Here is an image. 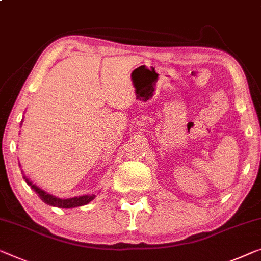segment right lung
I'll list each match as a JSON object with an SVG mask.
<instances>
[{
	"label": "right lung",
	"mask_w": 261,
	"mask_h": 261,
	"mask_svg": "<svg viewBox=\"0 0 261 261\" xmlns=\"http://www.w3.org/2000/svg\"><path fill=\"white\" fill-rule=\"evenodd\" d=\"M21 124H22V122H21ZM22 173H23V171H22ZM23 179H25L27 184H28L30 188L38 194V197H40L45 204H48L50 206H55V207H60V208L79 207V206H83V205L89 204L91 200H93V198L96 197L95 194H85V196H79V197H73V198H68V199H62V198H58L56 196H54V194L45 192L44 190H42L41 188H38L36 184H34L33 181L29 180V178H27L24 174H23Z\"/></svg>",
	"instance_id": "add662e5"
}]
</instances>
